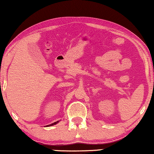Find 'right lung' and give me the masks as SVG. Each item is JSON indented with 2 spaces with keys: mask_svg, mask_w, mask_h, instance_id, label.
<instances>
[{
  "mask_svg": "<svg viewBox=\"0 0 154 154\" xmlns=\"http://www.w3.org/2000/svg\"><path fill=\"white\" fill-rule=\"evenodd\" d=\"M58 123V121H57V122H54V123H52V124H50V125H48V126H51V125H55V124H57Z\"/></svg>",
  "mask_w": 154,
  "mask_h": 154,
  "instance_id": "obj_1",
  "label": "right lung"
}]
</instances>
